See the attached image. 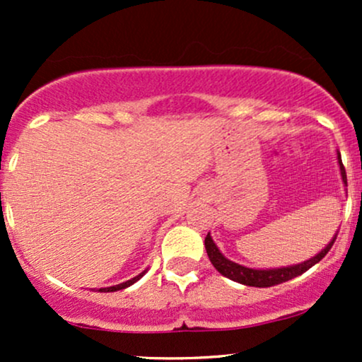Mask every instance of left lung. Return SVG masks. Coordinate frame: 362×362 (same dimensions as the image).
Wrapping results in <instances>:
<instances>
[{
    "mask_svg": "<svg viewBox=\"0 0 362 362\" xmlns=\"http://www.w3.org/2000/svg\"><path fill=\"white\" fill-rule=\"evenodd\" d=\"M339 163H340V173H342V180H344V184L347 185L346 168H344L342 160H340V155H339ZM335 238H337V235H335ZM335 238L332 240V242L328 243L317 257H313V259L303 262V264H298V265H291V267L269 269V271L248 269V267H243V265H240V264H235V262L228 260L226 257H224L223 253L218 250V247L214 245L213 238H211L209 233H207V236H206L204 245H206V252H207V257H209L211 264H213L216 267V271H218L219 274H223L224 277L240 282V284H245V286H255V288H271V286L281 284V282H286L289 279H294V277L301 276L303 272H306L308 269L313 267L315 264H318V262L327 255L328 250H330L332 245H334V242H335Z\"/></svg>",
    "mask_w": 362,
    "mask_h": 362,
    "instance_id": "left-lung-1",
    "label": "left lung"
}]
</instances>
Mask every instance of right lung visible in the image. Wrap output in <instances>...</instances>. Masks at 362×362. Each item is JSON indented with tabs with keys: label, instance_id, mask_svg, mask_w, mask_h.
<instances>
[{
	"label": "right lung",
	"instance_id": "add662e5",
	"mask_svg": "<svg viewBox=\"0 0 362 362\" xmlns=\"http://www.w3.org/2000/svg\"><path fill=\"white\" fill-rule=\"evenodd\" d=\"M139 277H143V274H139V276H136V277H132L131 281H126V282H122V284H117V286H112V288H103V289H100L102 293H112V291H119V289H124V288H129V286L131 284H134L136 281L139 279Z\"/></svg>",
	"mask_w": 362,
	"mask_h": 362
}]
</instances>
